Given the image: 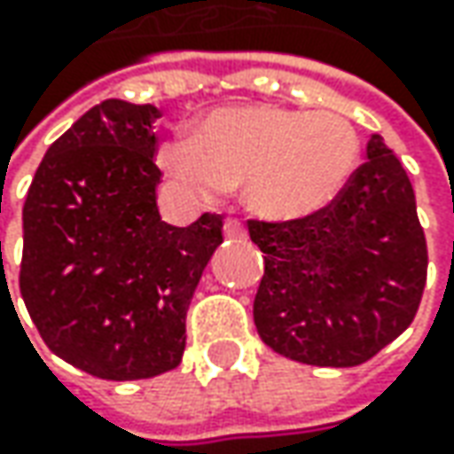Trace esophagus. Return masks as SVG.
I'll use <instances>...</instances> for the list:
<instances>
[{
    "mask_svg": "<svg viewBox=\"0 0 454 454\" xmlns=\"http://www.w3.org/2000/svg\"><path fill=\"white\" fill-rule=\"evenodd\" d=\"M224 237L227 239H247V230L237 219H227L224 222Z\"/></svg>",
    "mask_w": 454,
    "mask_h": 454,
    "instance_id": "1",
    "label": "esophagus"
}]
</instances>
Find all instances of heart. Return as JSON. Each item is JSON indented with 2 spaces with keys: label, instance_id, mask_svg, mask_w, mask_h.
<instances>
[{
  "label": "heart",
  "instance_id": "1",
  "mask_svg": "<svg viewBox=\"0 0 454 454\" xmlns=\"http://www.w3.org/2000/svg\"><path fill=\"white\" fill-rule=\"evenodd\" d=\"M171 179L215 197L245 184L257 217L298 222L339 200L361 164L356 129L336 114L270 103L222 106L156 151Z\"/></svg>",
  "mask_w": 454,
  "mask_h": 454
}]
</instances>
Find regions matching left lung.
Returning a JSON list of instances; mask_svg holds the SVG:
<instances>
[{
	"label": "left lung",
	"instance_id": "left-lung-1",
	"mask_svg": "<svg viewBox=\"0 0 454 454\" xmlns=\"http://www.w3.org/2000/svg\"><path fill=\"white\" fill-rule=\"evenodd\" d=\"M265 275L260 339L280 356L346 369L407 331L427 280V245L410 176L379 133L339 200L298 222H247Z\"/></svg>",
	"mask_w": 454,
	"mask_h": 454
}]
</instances>
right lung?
I'll return each mask as SVG.
<instances>
[{
  "mask_svg": "<svg viewBox=\"0 0 454 454\" xmlns=\"http://www.w3.org/2000/svg\"><path fill=\"white\" fill-rule=\"evenodd\" d=\"M159 115L118 98L93 106L47 149L22 209L29 318L52 354L98 379L179 366L189 301L222 245L219 215L161 222Z\"/></svg>",
  "mask_w": 454,
  "mask_h": 454,
  "instance_id": "1",
  "label": "right lung"
}]
</instances>
